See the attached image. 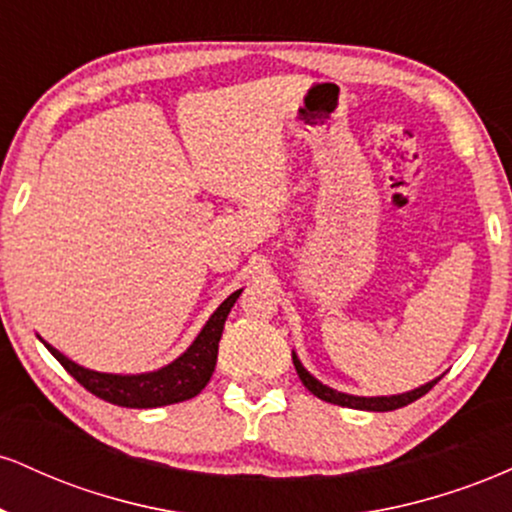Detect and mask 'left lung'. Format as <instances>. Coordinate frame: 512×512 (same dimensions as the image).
<instances>
[{"label":"left lung","mask_w":512,"mask_h":512,"mask_svg":"<svg viewBox=\"0 0 512 512\" xmlns=\"http://www.w3.org/2000/svg\"><path fill=\"white\" fill-rule=\"evenodd\" d=\"M293 366H296V373L298 378H301V383L308 387L310 392H313L315 397L325 399V402L330 404H339V407H349V409H361V411H392V409H399V407H407V404L416 402L419 397H424L428 390H431L433 385L438 383L440 378L431 380V383L421 385V387H414V390L409 392H402V395H390V397H358V395H346V392H337L332 390V387L322 385L320 380L315 378V375H310L308 370L303 368L301 358L296 356V351H293Z\"/></svg>","instance_id":"left-lung-1"}]
</instances>
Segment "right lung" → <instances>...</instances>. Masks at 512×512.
Segmentation results:
<instances>
[{
  "label": "right lung",
  "mask_w": 512,
  "mask_h": 512,
  "mask_svg": "<svg viewBox=\"0 0 512 512\" xmlns=\"http://www.w3.org/2000/svg\"><path fill=\"white\" fill-rule=\"evenodd\" d=\"M243 289L233 291L231 296L223 301L219 308L214 310V315L209 317L207 325L202 327V332L197 334L195 342L187 346V351L170 361L168 366L149 370V373H137V375H117V373H98V370L84 368L79 363H74L72 358H67L62 351H57L55 346L40 339L52 356L62 363L64 370L86 387L88 392H93L96 397L105 399V402L117 404V407H129V409H154V407H166V404H178L185 399L197 397L209 383L211 373L216 368V356H219V342L223 325H226V317L231 313L233 303L238 301V296Z\"/></svg>",
  "instance_id": "1"
}]
</instances>
